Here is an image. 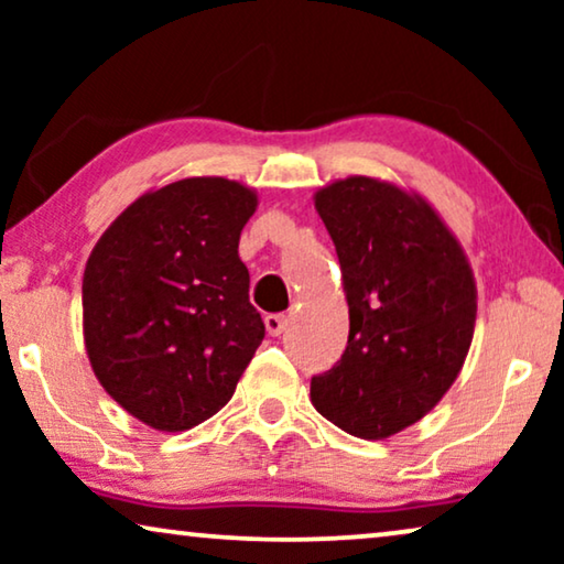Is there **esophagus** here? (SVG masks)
Here are the masks:
<instances>
[{"mask_svg":"<svg viewBox=\"0 0 564 564\" xmlns=\"http://www.w3.org/2000/svg\"><path fill=\"white\" fill-rule=\"evenodd\" d=\"M288 323H290L288 315H282V313H269L267 318H264L267 334H269V336H280V334H284V330H288Z\"/></svg>","mask_w":564,"mask_h":564,"instance_id":"34e87169","label":"esophagus"}]
</instances>
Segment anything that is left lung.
<instances>
[{
	"instance_id": "obj_1",
	"label": "left lung",
	"mask_w": 564,
	"mask_h": 564,
	"mask_svg": "<svg viewBox=\"0 0 564 564\" xmlns=\"http://www.w3.org/2000/svg\"><path fill=\"white\" fill-rule=\"evenodd\" d=\"M313 199L341 264L349 341L311 380V400L346 434L380 442L434 411L462 372L477 318L475 274L419 192L346 176Z\"/></svg>"
}]
</instances>
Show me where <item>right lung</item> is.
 <instances>
[{
	"label": "right lung",
	"mask_w": 564,
	"mask_h": 564,
	"mask_svg": "<svg viewBox=\"0 0 564 564\" xmlns=\"http://www.w3.org/2000/svg\"><path fill=\"white\" fill-rule=\"evenodd\" d=\"M259 197L189 176L151 189L99 236L82 282L84 346L115 403L156 431H187L234 398L264 338L249 303L241 230Z\"/></svg>",
	"instance_id": "1"
}]
</instances>
